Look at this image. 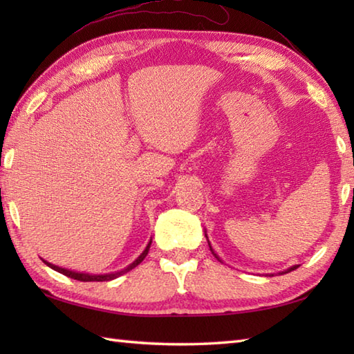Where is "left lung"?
I'll use <instances>...</instances> for the list:
<instances>
[{"mask_svg": "<svg viewBox=\"0 0 354 354\" xmlns=\"http://www.w3.org/2000/svg\"><path fill=\"white\" fill-rule=\"evenodd\" d=\"M205 237H207V240H208V236H207V231H205ZM208 246H209V250H212V252H213V255H214V257L217 259V260H219V261H222L221 260V257H219V255H217L214 251H213V248H212V243H209V240H208ZM298 268V265H293V266H290L289 269H286V270H283V272H280V274H288V272H290V270H295ZM270 275H272V274H270Z\"/></svg>", "mask_w": 354, "mask_h": 354, "instance_id": "obj_1", "label": "left lung"}]
</instances>
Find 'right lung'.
Masks as SVG:
<instances>
[{"instance_id":"right-lung-1","label":"right lung","mask_w":354,"mask_h":354,"mask_svg":"<svg viewBox=\"0 0 354 354\" xmlns=\"http://www.w3.org/2000/svg\"><path fill=\"white\" fill-rule=\"evenodd\" d=\"M150 245H152V239L149 240V243H147V246L145 248V251H142V252L138 255V257L131 263L129 266L122 269V270H117V272H111V274H99V275H95V274L77 272V270H71V269H66V268H61V266L53 265V263H50V261H47V260H42V261H44L45 265H47L48 268L57 270L59 274H64V275H66V277L74 278V280H79V281H109V280H114V278H117V277H120V275L129 272L131 269L137 268V266L140 265V263L146 259V255H147V252H149Z\"/></svg>"}]
</instances>
